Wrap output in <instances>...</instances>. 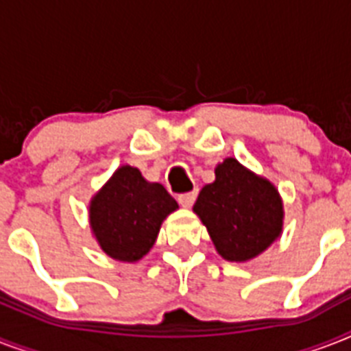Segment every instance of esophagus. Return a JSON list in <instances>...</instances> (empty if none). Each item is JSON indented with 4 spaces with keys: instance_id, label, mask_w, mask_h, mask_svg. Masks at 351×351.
Returning a JSON list of instances; mask_svg holds the SVG:
<instances>
[{
    "instance_id": "1",
    "label": "esophagus",
    "mask_w": 351,
    "mask_h": 351,
    "mask_svg": "<svg viewBox=\"0 0 351 351\" xmlns=\"http://www.w3.org/2000/svg\"><path fill=\"white\" fill-rule=\"evenodd\" d=\"M197 200V191H191V193H184L178 197V202H180L182 208H191L193 204Z\"/></svg>"
}]
</instances>
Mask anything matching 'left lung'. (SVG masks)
Wrapping results in <instances>:
<instances>
[{"label":"left lung","mask_w":351,"mask_h":351,"mask_svg":"<svg viewBox=\"0 0 351 351\" xmlns=\"http://www.w3.org/2000/svg\"><path fill=\"white\" fill-rule=\"evenodd\" d=\"M193 211L224 261H253L282 234L284 206L275 184L231 156L215 167V182L202 187Z\"/></svg>","instance_id":"left-lung-1"}]
</instances>
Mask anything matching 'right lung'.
<instances>
[{
  "label": "right lung",
  "mask_w": 351,
  "mask_h": 351,
  "mask_svg": "<svg viewBox=\"0 0 351 351\" xmlns=\"http://www.w3.org/2000/svg\"><path fill=\"white\" fill-rule=\"evenodd\" d=\"M176 209L178 204L162 184L145 180L138 167L121 165L90 198V231L107 256L138 262Z\"/></svg>",
  "instance_id": "right-lung-1"
}]
</instances>
